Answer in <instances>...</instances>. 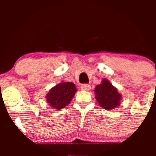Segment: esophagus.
Returning <instances> with one entry per match:
<instances>
[{"instance_id":"1","label":"esophagus","mask_w":156,"mask_h":156,"mask_svg":"<svg viewBox=\"0 0 156 156\" xmlns=\"http://www.w3.org/2000/svg\"><path fill=\"white\" fill-rule=\"evenodd\" d=\"M80 88H81L82 90L89 91V90H90L91 86L89 85V84H83V85H82L81 87H80Z\"/></svg>"}]
</instances>
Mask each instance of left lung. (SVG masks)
I'll return each instance as SVG.
<instances>
[{
    "instance_id": "left-lung-1",
    "label": "left lung",
    "mask_w": 156,
    "mask_h": 156,
    "mask_svg": "<svg viewBox=\"0 0 156 156\" xmlns=\"http://www.w3.org/2000/svg\"><path fill=\"white\" fill-rule=\"evenodd\" d=\"M95 99L102 108L106 110H112L120 105L122 94L108 80L103 79L101 83L97 85L94 90Z\"/></svg>"
}]
</instances>
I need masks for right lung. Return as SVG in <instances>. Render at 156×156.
<instances>
[{
	"label": "right lung",
	"mask_w": 156,
	"mask_h": 156,
	"mask_svg": "<svg viewBox=\"0 0 156 156\" xmlns=\"http://www.w3.org/2000/svg\"><path fill=\"white\" fill-rule=\"evenodd\" d=\"M76 92L74 83L62 81L50 89L45 98L51 108L60 110L70 103Z\"/></svg>",
	"instance_id": "right-lung-1"
}]
</instances>
